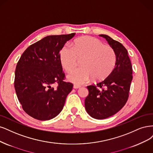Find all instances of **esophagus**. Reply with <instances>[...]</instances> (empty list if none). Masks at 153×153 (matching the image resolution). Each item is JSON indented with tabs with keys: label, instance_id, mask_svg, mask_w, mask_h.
<instances>
[{
	"label": "esophagus",
	"instance_id": "1",
	"mask_svg": "<svg viewBox=\"0 0 153 153\" xmlns=\"http://www.w3.org/2000/svg\"><path fill=\"white\" fill-rule=\"evenodd\" d=\"M81 86H78V85H74L73 88H74V89H78V88H79Z\"/></svg>",
	"mask_w": 153,
	"mask_h": 153
}]
</instances>
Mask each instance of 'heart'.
Returning <instances> with one entry per match:
<instances>
[{"instance_id":"obj_1","label":"heart","mask_w":153,"mask_h":153,"mask_svg":"<svg viewBox=\"0 0 153 153\" xmlns=\"http://www.w3.org/2000/svg\"><path fill=\"white\" fill-rule=\"evenodd\" d=\"M60 62L67 71L75 68L81 60L82 67L68 74V79L76 85H82L92 77L99 81L105 79L114 69L116 63V54L111 46L93 37L86 36L77 39L73 47L64 46L60 51Z\"/></svg>"}]
</instances>
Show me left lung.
Wrapping results in <instances>:
<instances>
[{
  "label": "left lung",
  "instance_id": "8db88e82",
  "mask_svg": "<svg viewBox=\"0 0 153 153\" xmlns=\"http://www.w3.org/2000/svg\"><path fill=\"white\" fill-rule=\"evenodd\" d=\"M106 39L116 54L114 69L104 80L97 85L88 86L89 93L85 105L90 116L103 120L115 114L125 105L128 98L132 80V67L126 49L123 44L107 35H99ZM100 88L102 90L100 91Z\"/></svg>",
  "mask_w": 153,
  "mask_h": 153
}]
</instances>
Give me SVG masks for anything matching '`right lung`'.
Wrapping results in <instances>:
<instances>
[{
	"label": "right lung",
	"instance_id": "1",
	"mask_svg": "<svg viewBox=\"0 0 153 153\" xmlns=\"http://www.w3.org/2000/svg\"><path fill=\"white\" fill-rule=\"evenodd\" d=\"M75 36H49L27 48L17 63L14 88L19 102L27 114L46 121L58 116L63 109L73 85L63 81L60 51ZM57 83L55 89L51 86Z\"/></svg>",
	"mask_w": 153,
	"mask_h": 153
}]
</instances>
